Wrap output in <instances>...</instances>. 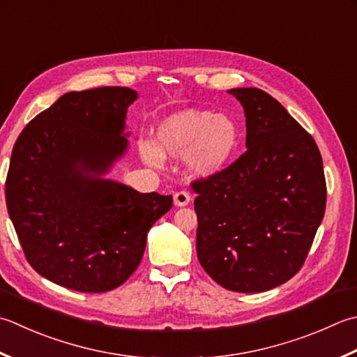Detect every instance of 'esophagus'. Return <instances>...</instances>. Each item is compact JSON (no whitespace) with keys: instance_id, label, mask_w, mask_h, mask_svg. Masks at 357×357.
Masks as SVG:
<instances>
[{"instance_id":"obj_1","label":"esophagus","mask_w":357,"mask_h":357,"mask_svg":"<svg viewBox=\"0 0 357 357\" xmlns=\"http://www.w3.org/2000/svg\"><path fill=\"white\" fill-rule=\"evenodd\" d=\"M173 201H174V206L184 207L188 204V202H190V195H188L187 192H178L173 195Z\"/></svg>"}]
</instances>
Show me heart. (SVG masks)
<instances>
[{"mask_svg": "<svg viewBox=\"0 0 357 357\" xmlns=\"http://www.w3.org/2000/svg\"><path fill=\"white\" fill-rule=\"evenodd\" d=\"M240 146V130L225 114L207 109H181L164 117L156 127L155 145H141L145 162L156 165L158 155L185 160L195 178H211L222 172Z\"/></svg>", "mask_w": 357, "mask_h": 357, "instance_id": "heart-1", "label": "heart"}]
</instances>
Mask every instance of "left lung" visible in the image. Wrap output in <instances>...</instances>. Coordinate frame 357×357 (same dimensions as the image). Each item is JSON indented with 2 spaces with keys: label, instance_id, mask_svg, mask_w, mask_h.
<instances>
[{
  "label": "left lung",
  "instance_id": "obj_1",
  "mask_svg": "<svg viewBox=\"0 0 357 357\" xmlns=\"http://www.w3.org/2000/svg\"><path fill=\"white\" fill-rule=\"evenodd\" d=\"M227 93L244 109L248 150L193 183L197 254L222 288L252 294L302 268L324 220L326 184L316 142L280 102L258 88Z\"/></svg>",
  "mask_w": 357,
  "mask_h": 357
}]
</instances>
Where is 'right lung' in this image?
<instances>
[{"label":"right lung","instance_id":"obj_1","mask_svg":"<svg viewBox=\"0 0 357 357\" xmlns=\"http://www.w3.org/2000/svg\"><path fill=\"white\" fill-rule=\"evenodd\" d=\"M135 89L63 94L26 125L12 150L6 204L31 266L79 292L121 286L142 260L172 195L139 193L105 174L128 150Z\"/></svg>","mask_w":357,"mask_h":357}]
</instances>
